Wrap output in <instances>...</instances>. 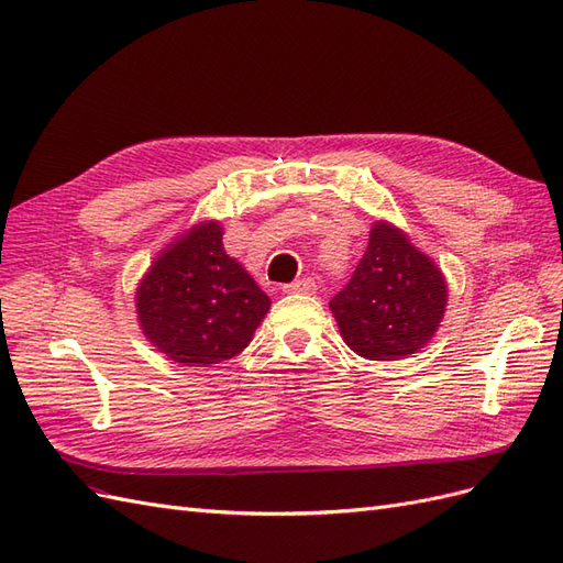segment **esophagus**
Returning a JSON list of instances; mask_svg holds the SVG:
<instances>
[{"instance_id": "34e87169", "label": "esophagus", "mask_w": 563, "mask_h": 563, "mask_svg": "<svg viewBox=\"0 0 563 563\" xmlns=\"http://www.w3.org/2000/svg\"><path fill=\"white\" fill-rule=\"evenodd\" d=\"M286 294H314L317 291V282L312 277H302V279H296L291 284L284 286Z\"/></svg>"}]
</instances>
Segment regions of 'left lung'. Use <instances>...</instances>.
Returning a JSON list of instances; mask_svg holds the SVG:
<instances>
[{
	"label": "left lung",
	"mask_w": 563,
	"mask_h": 563,
	"mask_svg": "<svg viewBox=\"0 0 563 563\" xmlns=\"http://www.w3.org/2000/svg\"><path fill=\"white\" fill-rule=\"evenodd\" d=\"M329 308L356 354L395 362L434 335L446 308V282L399 230L376 223L364 258Z\"/></svg>",
	"instance_id": "1"
}]
</instances>
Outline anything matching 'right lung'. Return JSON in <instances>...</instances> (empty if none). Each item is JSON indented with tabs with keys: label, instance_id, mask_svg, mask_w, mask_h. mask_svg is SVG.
Wrapping results in <instances>:
<instances>
[{
	"label": "right lung",
	"instance_id": "add662e5",
	"mask_svg": "<svg viewBox=\"0 0 563 563\" xmlns=\"http://www.w3.org/2000/svg\"><path fill=\"white\" fill-rule=\"evenodd\" d=\"M220 240L218 223L195 228L159 255L139 288L143 333L185 366L232 360L269 310V298Z\"/></svg>",
	"mask_w": 563,
	"mask_h": 563
}]
</instances>
